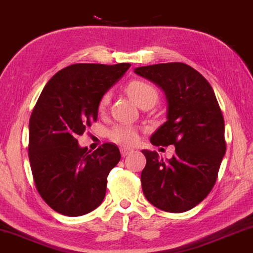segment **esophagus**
Returning <instances> with one entry per match:
<instances>
[{
	"label": "esophagus",
	"mask_w": 253,
	"mask_h": 253,
	"mask_svg": "<svg viewBox=\"0 0 253 253\" xmlns=\"http://www.w3.org/2000/svg\"><path fill=\"white\" fill-rule=\"evenodd\" d=\"M130 152H131V150H130V149H127V148H121V155L123 156V157H126V156L129 155Z\"/></svg>",
	"instance_id": "1"
}]
</instances>
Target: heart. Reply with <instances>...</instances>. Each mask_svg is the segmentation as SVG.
I'll use <instances>...</instances> for the list:
<instances>
[{
    "label": "heart",
    "instance_id": "obj_1",
    "mask_svg": "<svg viewBox=\"0 0 253 253\" xmlns=\"http://www.w3.org/2000/svg\"><path fill=\"white\" fill-rule=\"evenodd\" d=\"M126 92L130 96V98L136 103L138 107H142L143 104L148 102L156 103L158 97V93L151 84L144 82V81H132L126 85ZM109 101H110V95L104 93L102 96L101 101L98 103L99 111H104L108 107ZM109 137L111 141L118 143L121 145L130 146L136 144L138 142V130L135 126H126V124H120L111 127L109 131Z\"/></svg>",
    "mask_w": 253,
    "mask_h": 253
}]
</instances>
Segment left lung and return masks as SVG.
<instances>
[{
  "mask_svg": "<svg viewBox=\"0 0 253 253\" xmlns=\"http://www.w3.org/2000/svg\"><path fill=\"white\" fill-rule=\"evenodd\" d=\"M135 73L160 86L167 98V122L150 142L174 145L170 160L142 150L146 158L143 193L161 210L184 212L198 205L216 183L226 150L222 111L210 83L188 64H152Z\"/></svg>",
  "mask_w": 253,
  "mask_h": 253,
  "instance_id": "obj_1",
  "label": "left lung"
}]
</instances>
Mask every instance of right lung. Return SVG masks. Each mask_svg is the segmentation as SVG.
Segmentation results:
<instances>
[{"mask_svg": "<svg viewBox=\"0 0 253 253\" xmlns=\"http://www.w3.org/2000/svg\"><path fill=\"white\" fill-rule=\"evenodd\" d=\"M130 65L73 64L54 75L41 92L29 121V161L37 191L58 213L82 216L104 199L120 150L105 143L90 154L77 136L97 121L102 96Z\"/></svg>", "mask_w": 253, "mask_h": 253, "instance_id": "add662e5", "label": "right lung"}]
</instances>
